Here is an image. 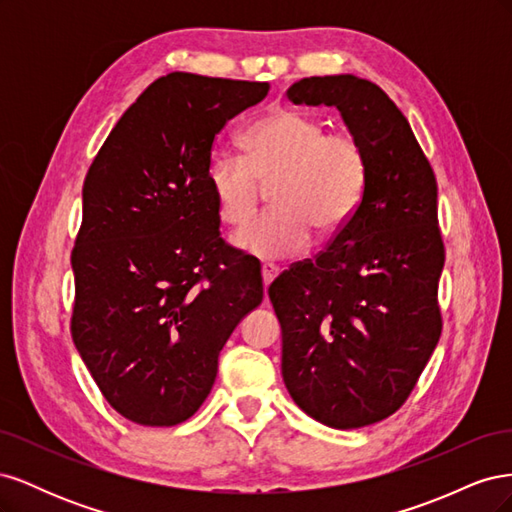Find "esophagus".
<instances>
[{"label":"esophagus","instance_id":"obj_1","mask_svg":"<svg viewBox=\"0 0 512 512\" xmlns=\"http://www.w3.org/2000/svg\"><path fill=\"white\" fill-rule=\"evenodd\" d=\"M260 273H262V284H265V290H267L269 284L275 280V277L280 275V267H275V265H262Z\"/></svg>","mask_w":512,"mask_h":512}]
</instances>
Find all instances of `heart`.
<instances>
[{
  "mask_svg": "<svg viewBox=\"0 0 512 512\" xmlns=\"http://www.w3.org/2000/svg\"><path fill=\"white\" fill-rule=\"evenodd\" d=\"M245 158L213 149L207 188L228 226L252 218L260 185H271L273 209L235 232L232 243L262 260L303 252L314 230L331 237L359 207L367 183V153L352 134L327 132L324 121L282 111L258 121L243 138Z\"/></svg>",
  "mask_w": 512,
  "mask_h": 512,
  "instance_id": "1",
  "label": "heart"
}]
</instances>
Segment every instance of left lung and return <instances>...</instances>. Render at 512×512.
<instances>
[{
    "instance_id": "1",
    "label": "left lung",
    "mask_w": 512,
    "mask_h": 512,
    "mask_svg": "<svg viewBox=\"0 0 512 512\" xmlns=\"http://www.w3.org/2000/svg\"><path fill=\"white\" fill-rule=\"evenodd\" d=\"M286 94L335 106L369 170L359 207L327 250L269 286L282 378L314 421L365 427L404 404L442 333L438 185L408 119L376 83L309 76Z\"/></svg>"
}]
</instances>
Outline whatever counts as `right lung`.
Instances as JSON below:
<instances>
[{
	"label": "right lung",
	"mask_w": 512,
	"mask_h": 512,
	"mask_svg": "<svg viewBox=\"0 0 512 512\" xmlns=\"http://www.w3.org/2000/svg\"><path fill=\"white\" fill-rule=\"evenodd\" d=\"M269 83L170 72L121 115L83 185L72 339L121 416L190 418L218 356L262 301L260 269L224 250L207 188L213 138Z\"/></svg>",
	"instance_id": "right-lung-1"
}]
</instances>
